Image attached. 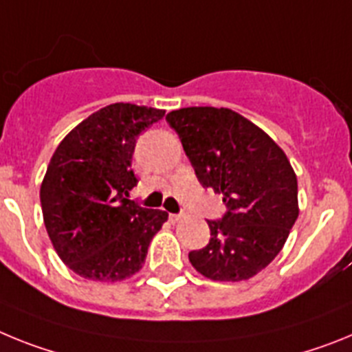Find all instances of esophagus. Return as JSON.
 <instances>
[{
  "label": "esophagus",
  "mask_w": 352,
  "mask_h": 352,
  "mask_svg": "<svg viewBox=\"0 0 352 352\" xmlns=\"http://www.w3.org/2000/svg\"><path fill=\"white\" fill-rule=\"evenodd\" d=\"M182 219V214H170V221L172 223H179Z\"/></svg>",
  "instance_id": "34e87169"
}]
</instances>
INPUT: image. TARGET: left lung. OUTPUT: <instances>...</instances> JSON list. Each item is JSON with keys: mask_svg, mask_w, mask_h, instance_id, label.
<instances>
[{"mask_svg": "<svg viewBox=\"0 0 352 352\" xmlns=\"http://www.w3.org/2000/svg\"><path fill=\"white\" fill-rule=\"evenodd\" d=\"M204 188L221 193L227 214L207 221L210 241L189 262L214 282H243L282 252L299 216L298 179L269 134L228 108L193 106L170 111Z\"/></svg>", "mask_w": 352, "mask_h": 352, "instance_id": "obj_1", "label": "left lung"}]
</instances>
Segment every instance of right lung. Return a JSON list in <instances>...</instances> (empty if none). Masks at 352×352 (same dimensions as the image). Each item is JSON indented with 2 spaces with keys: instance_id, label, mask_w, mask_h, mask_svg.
I'll return each instance as SVG.
<instances>
[{
  "instance_id": "add662e5",
  "label": "right lung",
  "mask_w": 352,
  "mask_h": 352,
  "mask_svg": "<svg viewBox=\"0 0 352 352\" xmlns=\"http://www.w3.org/2000/svg\"><path fill=\"white\" fill-rule=\"evenodd\" d=\"M164 109L129 102L91 113L56 146L41 186L44 225L58 256L94 282H122L143 267L164 210L129 200L138 134Z\"/></svg>"
}]
</instances>
